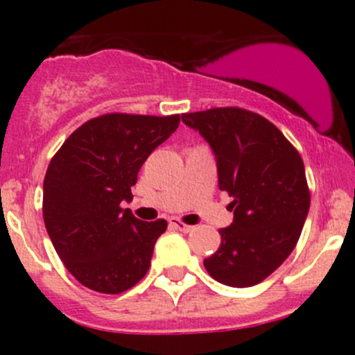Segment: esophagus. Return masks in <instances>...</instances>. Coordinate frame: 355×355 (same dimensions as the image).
<instances>
[{
  "instance_id": "obj_1",
  "label": "esophagus",
  "mask_w": 355,
  "mask_h": 355,
  "mask_svg": "<svg viewBox=\"0 0 355 355\" xmlns=\"http://www.w3.org/2000/svg\"><path fill=\"white\" fill-rule=\"evenodd\" d=\"M170 225H172L175 230L183 232V234H189V232L193 230V227H191V225H185V223H182L180 220H177V218L170 220Z\"/></svg>"
}]
</instances>
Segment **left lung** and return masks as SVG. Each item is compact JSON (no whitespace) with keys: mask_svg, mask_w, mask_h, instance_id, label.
Listing matches in <instances>:
<instances>
[{"mask_svg":"<svg viewBox=\"0 0 355 355\" xmlns=\"http://www.w3.org/2000/svg\"><path fill=\"white\" fill-rule=\"evenodd\" d=\"M215 155L218 189L234 200V222L220 230L218 250L203 260L215 280L252 287L291 255L311 207L300 155L274 123L242 108L182 115Z\"/></svg>","mask_w":355,"mask_h":355,"instance_id":"left-lung-1","label":"left lung"}]
</instances>
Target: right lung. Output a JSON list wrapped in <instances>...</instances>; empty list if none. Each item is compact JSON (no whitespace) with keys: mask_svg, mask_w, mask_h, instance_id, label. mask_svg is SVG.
<instances>
[{"mask_svg":"<svg viewBox=\"0 0 355 355\" xmlns=\"http://www.w3.org/2000/svg\"><path fill=\"white\" fill-rule=\"evenodd\" d=\"M180 125V115L108 113L88 120L51 158L43 218L68 272L92 291L120 294L144 279L165 220L144 222L123 202L148 155Z\"/></svg>","mask_w":355,"mask_h":355,"instance_id":"obj_1","label":"right lung"}]
</instances>
